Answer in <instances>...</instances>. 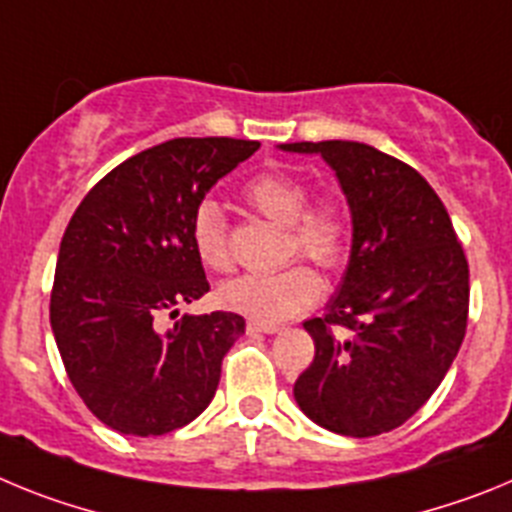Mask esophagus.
<instances>
[{
	"instance_id": "34e87169",
	"label": "esophagus",
	"mask_w": 512,
	"mask_h": 512,
	"mask_svg": "<svg viewBox=\"0 0 512 512\" xmlns=\"http://www.w3.org/2000/svg\"><path fill=\"white\" fill-rule=\"evenodd\" d=\"M246 328H248V333H279V330H282L279 325L264 323V320H256V318H248Z\"/></svg>"
}]
</instances>
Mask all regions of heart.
Returning <instances> with one entry per match:
<instances>
[{
	"label": "heart",
	"instance_id": "1",
	"mask_svg": "<svg viewBox=\"0 0 512 512\" xmlns=\"http://www.w3.org/2000/svg\"><path fill=\"white\" fill-rule=\"evenodd\" d=\"M307 182L292 171H261L243 187V202L271 223L287 228V256L336 271L351 251V210L341 192H323L307 200ZM192 243L202 264L228 271L233 264L225 217L205 200L192 217ZM320 279L310 266H287L274 274H243L220 284L217 300L248 318L277 323L318 302Z\"/></svg>",
	"mask_w": 512,
	"mask_h": 512
}]
</instances>
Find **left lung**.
<instances>
[{
  "label": "left lung",
  "instance_id": "8db88e82",
  "mask_svg": "<svg viewBox=\"0 0 512 512\" xmlns=\"http://www.w3.org/2000/svg\"><path fill=\"white\" fill-rule=\"evenodd\" d=\"M320 153L354 217L351 261L295 382L302 413L341 436L395 431L423 408L467 333L469 264L441 197L405 161L356 140L284 143Z\"/></svg>",
  "mask_w": 512,
  "mask_h": 512
}]
</instances>
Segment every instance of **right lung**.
Masks as SVG:
<instances>
[{
	"label": "right lung",
	"mask_w": 512,
	"mask_h": 512,
	"mask_svg": "<svg viewBox=\"0 0 512 512\" xmlns=\"http://www.w3.org/2000/svg\"><path fill=\"white\" fill-rule=\"evenodd\" d=\"M259 140L174 138L102 176L63 233L51 328L74 390L128 436H164L215 397L223 359L246 333L235 312L158 318L210 292L192 243L194 210Z\"/></svg>",
	"instance_id": "obj_1"
}]
</instances>
